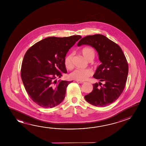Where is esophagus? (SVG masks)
Here are the masks:
<instances>
[{"instance_id":"34e87169","label":"esophagus","mask_w":146,"mask_h":146,"mask_svg":"<svg viewBox=\"0 0 146 146\" xmlns=\"http://www.w3.org/2000/svg\"><path fill=\"white\" fill-rule=\"evenodd\" d=\"M76 81L79 84H84V81H81V80H76Z\"/></svg>"}]
</instances>
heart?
Returning <instances> with one entry per match:
<instances>
[{
    "label": "heart",
    "mask_w": 146,
    "mask_h": 146,
    "mask_svg": "<svg viewBox=\"0 0 146 146\" xmlns=\"http://www.w3.org/2000/svg\"><path fill=\"white\" fill-rule=\"evenodd\" d=\"M81 53L86 59L91 62L95 56V51L93 48L85 47L81 50ZM73 55L71 53L67 54L64 58V64L67 69H72L73 67ZM93 74V71L91 69H76L74 70L70 74V77L72 79L76 80H85L88 77Z\"/></svg>",
    "instance_id": "b5f03b06"
}]
</instances>
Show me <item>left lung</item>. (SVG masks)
Returning <instances> with one entry per match:
<instances>
[{
    "mask_svg": "<svg viewBox=\"0 0 146 146\" xmlns=\"http://www.w3.org/2000/svg\"><path fill=\"white\" fill-rule=\"evenodd\" d=\"M88 45L95 48L102 64L96 70L94 77L101 83L93 84L92 92L84 96L92 105L103 107L115 102L121 95L126 83L128 65L122 49L117 44L105 36L96 34L84 37L78 46Z\"/></svg>",
    "mask_w": 146,
    "mask_h": 146,
    "instance_id": "obj_1",
    "label": "left lung"
}]
</instances>
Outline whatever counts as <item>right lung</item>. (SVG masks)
<instances>
[{
  "instance_id": "add662e5",
  "label": "right lung",
  "mask_w": 146,
  "mask_h": 146,
  "mask_svg": "<svg viewBox=\"0 0 146 146\" xmlns=\"http://www.w3.org/2000/svg\"><path fill=\"white\" fill-rule=\"evenodd\" d=\"M81 38L79 35L43 39L29 48L22 63L21 76L27 93L37 105L52 108L64 100L66 88L72 81L57 82L67 73L64 58Z\"/></svg>"
}]
</instances>
